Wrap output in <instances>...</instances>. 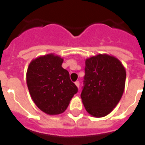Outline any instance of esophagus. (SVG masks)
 <instances>
[{"instance_id":"1","label":"esophagus","mask_w":145,"mask_h":145,"mask_svg":"<svg viewBox=\"0 0 145 145\" xmlns=\"http://www.w3.org/2000/svg\"><path fill=\"white\" fill-rule=\"evenodd\" d=\"M75 85L79 88V87H80V82H79V81H76V82H75Z\"/></svg>"}]
</instances>
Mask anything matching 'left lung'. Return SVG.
I'll use <instances>...</instances> for the list:
<instances>
[{
	"mask_svg": "<svg viewBox=\"0 0 145 145\" xmlns=\"http://www.w3.org/2000/svg\"><path fill=\"white\" fill-rule=\"evenodd\" d=\"M125 78L124 66L114 56L99 54L86 59L80 97L87 112L97 118L109 114L121 99Z\"/></svg>",
	"mask_w": 145,
	"mask_h": 145,
	"instance_id": "left-lung-1",
	"label": "left lung"
}]
</instances>
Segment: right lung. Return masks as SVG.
<instances>
[{
	"label": "right lung",
	"instance_id": "obj_1",
	"mask_svg": "<svg viewBox=\"0 0 145 145\" xmlns=\"http://www.w3.org/2000/svg\"><path fill=\"white\" fill-rule=\"evenodd\" d=\"M63 58L50 53L31 61L26 72V84L32 99L39 109L50 116L62 113L77 87L62 68Z\"/></svg>",
	"mask_w": 145,
	"mask_h": 145
}]
</instances>
